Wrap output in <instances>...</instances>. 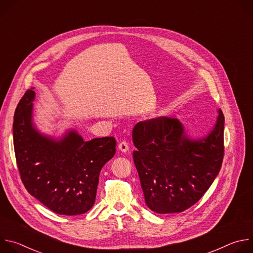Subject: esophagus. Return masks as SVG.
Wrapping results in <instances>:
<instances>
[{
    "label": "esophagus",
    "instance_id": "34e87169",
    "mask_svg": "<svg viewBox=\"0 0 253 253\" xmlns=\"http://www.w3.org/2000/svg\"><path fill=\"white\" fill-rule=\"evenodd\" d=\"M118 149H119L120 151H122V152L126 153V152L129 150V145H128V143H127L126 141H122V142H120V143H119V145H118Z\"/></svg>",
    "mask_w": 253,
    "mask_h": 253
}]
</instances>
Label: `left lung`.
I'll use <instances>...</instances> for the list:
<instances>
[{
    "instance_id": "8db88e82",
    "label": "left lung",
    "mask_w": 253,
    "mask_h": 253,
    "mask_svg": "<svg viewBox=\"0 0 253 253\" xmlns=\"http://www.w3.org/2000/svg\"><path fill=\"white\" fill-rule=\"evenodd\" d=\"M223 133L220 109L214 127L198 139L190 138L177 118L158 117L134 126L133 159L152 211L182 212L204 195L221 168Z\"/></svg>"
}]
</instances>
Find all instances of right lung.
Masks as SVG:
<instances>
[{
  "label": "right lung",
  "instance_id": "right-lung-1",
  "mask_svg": "<svg viewBox=\"0 0 253 253\" xmlns=\"http://www.w3.org/2000/svg\"><path fill=\"white\" fill-rule=\"evenodd\" d=\"M34 88L26 91L14 115L16 160L28 192L61 215H79L95 203L99 174L116 152L114 137L85 141L76 130L54 138L33 120Z\"/></svg>",
  "mask_w": 253,
  "mask_h": 253
}]
</instances>
